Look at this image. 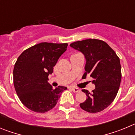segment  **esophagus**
Returning a JSON list of instances; mask_svg holds the SVG:
<instances>
[{"instance_id": "esophagus-1", "label": "esophagus", "mask_w": 135, "mask_h": 135, "mask_svg": "<svg viewBox=\"0 0 135 135\" xmlns=\"http://www.w3.org/2000/svg\"><path fill=\"white\" fill-rule=\"evenodd\" d=\"M71 89L74 93H78L80 91V89L78 88H76V87H71Z\"/></svg>"}]
</instances>
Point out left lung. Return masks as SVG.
Masks as SVG:
<instances>
[{
    "instance_id": "8db88e82",
    "label": "left lung",
    "mask_w": 135,
    "mask_h": 135,
    "mask_svg": "<svg viewBox=\"0 0 135 135\" xmlns=\"http://www.w3.org/2000/svg\"><path fill=\"white\" fill-rule=\"evenodd\" d=\"M70 46L84 55L86 71L82 78L89 75L94 78L92 82L95 86L92 93L82 90L87 97L80 106L90 113L101 112L113 102L119 90L122 78L120 59L103 40L86 39L74 42Z\"/></svg>"
}]
</instances>
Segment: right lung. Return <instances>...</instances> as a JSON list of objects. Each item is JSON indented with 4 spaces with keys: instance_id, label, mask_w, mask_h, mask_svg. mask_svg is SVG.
Instances as JSON below:
<instances>
[{
    "instance_id": "1",
    "label": "right lung",
    "mask_w": 135,
    "mask_h": 135,
    "mask_svg": "<svg viewBox=\"0 0 135 135\" xmlns=\"http://www.w3.org/2000/svg\"><path fill=\"white\" fill-rule=\"evenodd\" d=\"M67 43L41 42L25 50L17 59L13 84L21 103L33 112L45 113L53 109L67 87L55 89L48 82L49 75L67 50Z\"/></svg>"
}]
</instances>
